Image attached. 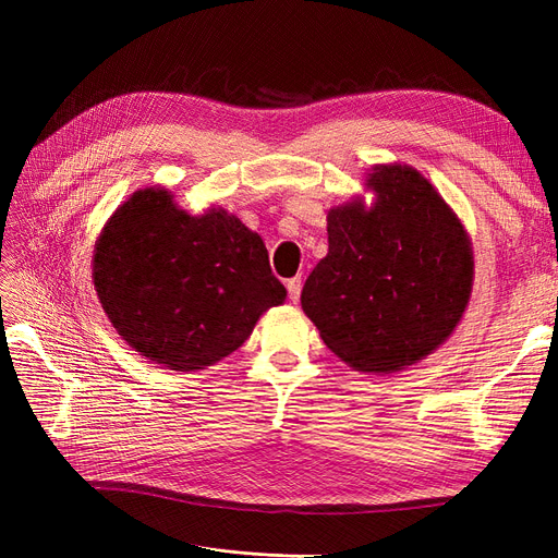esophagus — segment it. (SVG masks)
<instances>
[{
  "mask_svg": "<svg viewBox=\"0 0 558 558\" xmlns=\"http://www.w3.org/2000/svg\"><path fill=\"white\" fill-rule=\"evenodd\" d=\"M286 289H289V298H291V302L295 305V302L300 300V291H302V281H300V277H293V279L286 281Z\"/></svg>",
  "mask_w": 558,
  "mask_h": 558,
  "instance_id": "obj_1",
  "label": "esophagus"
}]
</instances>
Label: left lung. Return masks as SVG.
<instances>
[{"instance_id": "left-lung-1", "label": "left lung", "mask_w": 558, "mask_h": 558, "mask_svg": "<svg viewBox=\"0 0 558 558\" xmlns=\"http://www.w3.org/2000/svg\"><path fill=\"white\" fill-rule=\"evenodd\" d=\"M361 199L328 211V256L300 302L326 347L353 369L391 375L459 326L472 291V244L459 216L410 165H375Z\"/></svg>"}]
</instances>
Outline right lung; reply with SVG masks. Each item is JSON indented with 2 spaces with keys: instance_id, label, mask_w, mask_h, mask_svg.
<instances>
[{
  "instance_id": "add662e5",
  "label": "right lung",
  "mask_w": 558,
  "mask_h": 558,
  "mask_svg": "<svg viewBox=\"0 0 558 558\" xmlns=\"http://www.w3.org/2000/svg\"><path fill=\"white\" fill-rule=\"evenodd\" d=\"M93 281L118 335L177 373L226 359L286 300L260 234L226 209L191 216L165 189H142L113 211Z\"/></svg>"
}]
</instances>
